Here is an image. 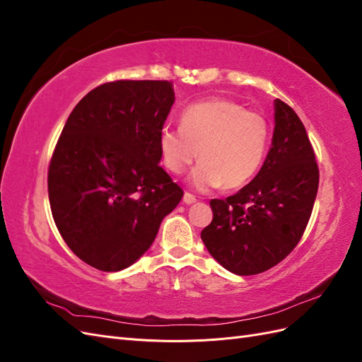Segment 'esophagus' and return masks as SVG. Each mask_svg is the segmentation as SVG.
I'll list each match as a JSON object with an SVG mask.
<instances>
[{
    "label": "esophagus",
    "mask_w": 362,
    "mask_h": 362,
    "mask_svg": "<svg viewBox=\"0 0 362 362\" xmlns=\"http://www.w3.org/2000/svg\"><path fill=\"white\" fill-rule=\"evenodd\" d=\"M182 201H184V204H187V205L194 204V202H196V196H193L192 193H184Z\"/></svg>",
    "instance_id": "obj_1"
}]
</instances>
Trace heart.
Listing matches in <instances>:
<instances>
[{"label": "heart", "mask_w": 362, "mask_h": 362, "mask_svg": "<svg viewBox=\"0 0 362 362\" xmlns=\"http://www.w3.org/2000/svg\"><path fill=\"white\" fill-rule=\"evenodd\" d=\"M270 127L266 117L229 100L190 105L181 127H163L160 152L172 173L187 170L198 158L192 181L196 187H243L259 170L266 157Z\"/></svg>", "instance_id": "1"}]
</instances>
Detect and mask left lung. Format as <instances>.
Returning a JSON list of instances; mask_svg holds the SVG:
<instances>
[{
    "mask_svg": "<svg viewBox=\"0 0 362 362\" xmlns=\"http://www.w3.org/2000/svg\"><path fill=\"white\" fill-rule=\"evenodd\" d=\"M319 166L293 108L275 101L272 148L257 177L226 199H211L201 238L213 258L240 276L276 266L298 246L313 213Z\"/></svg>",
    "mask_w": 362,
    "mask_h": 362,
    "instance_id": "1",
    "label": "left lung"
}]
</instances>
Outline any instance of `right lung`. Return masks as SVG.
<instances>
[{
    "label": "right lung",
    "instance_id": "obj_1",
    "mask_svg": "<svg viewBox=\"0 0 362 362\" xmlns=\"http://www.w3.org/2000/svg\"><path fill=\"white\" fill-rule=\"evenodd\" d=\"M173 101L172 81H110L64 124L49 161V205L64 243L86 264L127 269L180 204L182 189L158 164Z\"/></svg>",
    "mask_w": 362,
    "mask_h": 362
}]
</instances>
